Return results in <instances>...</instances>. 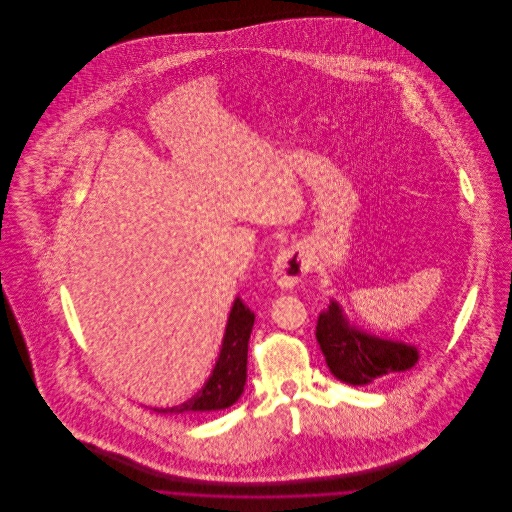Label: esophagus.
<instances>
[{"label":"esophagus","instance_id":"34e87169","mask_svg":"<svg viewBox=\"0 0 512 512\" xmlns=\"http://www.w3.org/2000/svg\"><path fill=\"white\" fill-rule=\"evenodd\" d=\"M307 257L301 249L288 247L278 253L272 263V278L280 288H293L307 274Z\"/></svg>","mask_w":512,"mask_h":512}]
</instances>
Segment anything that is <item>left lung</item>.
<instances>
[{
  "label": "left lung",
  "instance_id": "obj_1",
  "mask_svg": "<svg viewBox=\"0 0 512 512\" xmlns=\"http://www.w3.org/2000/svg\"><path fill=\"white\" fill-rule=\"evenodd\" d=\"M317 340L330 372L351 386L397 376L411 370L418 361L416 347L349 328L340 305L334 301L318 317Z\"/></svg>",
  "mask_w": 512,
  "mask_h": 512
}]
</instances>
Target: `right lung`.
<instances>
[{
	"mask_svg": "<svg viewBox=\"0 0 512 512\" xmlns=\"http://www.w3.org/2000/svg\"><path fill=\"white\" fill-rule=\"evenodd\" d=\"M255 322L253 311L238 297L230 311L219 361L207 384L186 403L172 409H153L163 414H197L220 411L234 405L247 378V345Z\"/></svg>",
	"mask_w": 512,
	"mask_h": 512,
	"instance_id": "1",
	"label": "right lung"
}]
</instances>
